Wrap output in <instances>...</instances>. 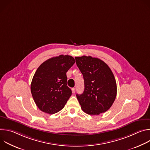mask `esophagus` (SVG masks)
<instances>
[{
  "label": "esophagus",
  "mask_w": 150,
  "mask_h": 150,
  "mask_svg": "<svg viewBox=\"0 0 150 150\" xmlns=\"http://www.w3.org/2000/svg\"><path fill=\"white\" fill-rule=\"evenodd\" d=\"M72 93L75 94V88H73L72 89Z\"/></svg>",
  "instance_id": "1"
}]
</instances>
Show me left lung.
I'll return each instance as SVG.
<instances>
[{
    "label": "left lung",
    "mask_w": 150,
    "mask_h": 150,
    "mask_svg": "<svg viewBox=\"0 0 150 150\" xmlns=\"http://www.w3.org/2000/svg\"><path fill=\"white\" fill-rule=\"evenodd\" d=\"M75 60L84 79L83 93L76 94L82 110L90 115L105 112L112 105L117 94L112 71L98 58L83 56L75 57Z\"/></svg>",
    "instance_id": "obj_1"
}]
</instances>
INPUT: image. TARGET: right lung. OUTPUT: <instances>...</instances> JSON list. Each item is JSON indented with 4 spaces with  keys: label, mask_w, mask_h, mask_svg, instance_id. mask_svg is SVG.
<instances>
[{
    "label": "right lung",
    "mask_w": 150,
    "mask_h": 150,
    "mask_svg": "<svg viewBox=\"0 0 150 150\" xmlns=\"http://www.w3.org/2000/svg\"><path fill=\"white\" fill-rule=\"evenodd\" d=\"M75 60L72 56L60 55L44 62L37 69L31 83V91L38 109L54 114L61 110L72 95L67 86V72Z\"/></svg>",
    "instance_id": "1"
}]
</instances>
